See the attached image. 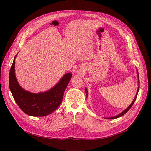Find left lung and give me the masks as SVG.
Returning a JSON list of instances; mask_svg holds the SVG:
<instances>
[{"label": "left lung", "mask_w": 151, "mask_h": 151, "mask_svg": "<svg viewBox=\"0 0 151 151\" xmlns=\"http://www.w3.org/2000/svg\"><path fill=\"white\" fill-rule=\"evenodd\" d=\"M137 72H138V70H137ZM138 83H139V86H138V91H137V94H136V96H135V97H134V100H133V101H132V104H130V105L127 108H126L123 112H122L121 113H120L119 114H118L117 116H114V117H109V118H106V119H116V118H118V117H121V116H122L123 115H124L131 108V107L132 106V105H133V104H134V101L136 100V99H137V95H138V91H139V75H138ZM85 92H86V97H88V90H87V89H86V88H85Z\"/></svg>", "instance_id": "obj_1"}]
</instances>
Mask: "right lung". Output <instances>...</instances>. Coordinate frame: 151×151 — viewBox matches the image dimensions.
<instances>
[{
	"label": "right lung",
	"instance_id": "1",
	"mask_svg": "<svg viewBox=\"0 0 151 151\" xmlns=\"http://www.w3.org/2000/svg\"><path fill=\"white\" fill-rule=\"evenodd\" d=\"M16 58V56H15ZM15 58L9 74V87L12 96L24 113L34 117H43L52 113L62 103L63 93L70 82L71 73H67L54 88L45 92L31 93L19 85L14 73Z\"/></svg>",
	"mask_w": 151,
	"mask_h": 151
}]
</instances>
